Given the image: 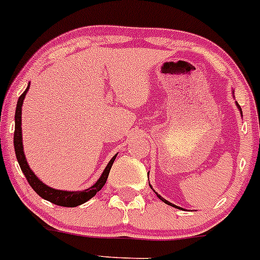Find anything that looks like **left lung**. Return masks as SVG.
<instances>
[{"label": "left lung", "instance_id": "1", "mask_svg": "<svg viewBox=\"0 0 260 260\" xmlns=\"http://www.w3.org/2000/svg\"><path fill=\"white\" fill-rule=\"evenodd\" d=\"M237 106H238V108H239V110H241V106H239V105H238V104H237ZM241 112H242V111H241ZM156 195H158V193H156ZM158 198H159V199H160V200H162V201H164V202H165V204L170 205V206H174V207H176V206H175V205H173V204H170V202H168V201H167V200H164V199H162V198H161V196H159V195H158Z\"/></svg>", "mask_w": 260, "mask_h": 260}]
</instances>
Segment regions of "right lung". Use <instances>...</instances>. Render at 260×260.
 Returning a JSON list of instances; mask_svg holds the SVG:
<instances>
[{"instance_id":"obj_1","label":"right lung","mask_w":260,"mask_h":260,"mask_svg":"<svg viewBox=\"0 0 260 260\" xmlns=\"http://www.w3.org/2000/svg\"><path fill=\"white\" fill-rule=\"evenodd\" d=\"M29 86L25 88V91L19 96L18 102H17V108H16V115H14V138H13V143H14V152H16V156L17 160H18L19 167H21L22 173L24 174L25 179L27 181L29 182V185L32 186V189L38 193L41 198H43L47 201H50L51 204L58 205V206H64V207H76L79 205H82L84 202H86L90 200L91 198L96 195L100 190L104 187V185L106 184L108 174H110L111 168H112L113 161H115L116 155L111 159V161L108 162V165L106 167V169L104 170L102 173L101 178L99 179L98 182L95 185H92L88 189L84 190V191H61V190H55L51 189V187L47 186L45 184L39 180L34 173L30 170V168L28 167L27 160H25V156L23 153V142H22V119H21V115H22V105H23V100L27 95V91Z\"/></svg>"}]
</instances>
